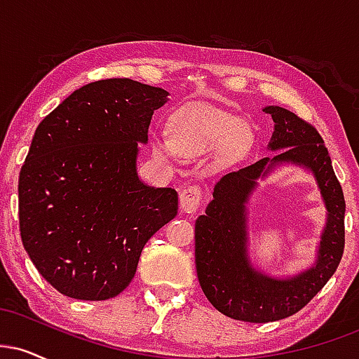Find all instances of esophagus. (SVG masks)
<instances>
[{
	"instance_id": "obj_1",
	"label": "esophagus",
	"mask_w": 359,
	"mask_h": 359,
	"mask_svg": "<svg viewBox=\"0 0 359 359\" xmlns=\"http://www.w3.org/2000/svg\"><path fill=\"white\" fill-rule=\"evenodd\" d=\"M203 189L199 185H191L180 192V209L184 212H196L203 201Z\"/></svg>"
}]
</instances>
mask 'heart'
Returning <instances> with one entry per match:
<instances>
[{"label":"heart","mask_w":359,"mask_h":359,"mask_svg":"<svg viewBox=\"0 0 359 359\" xmlns=\"http://www.w3.org/2000/svg\"><path fill=\"white\" fill-rule=\"evenodd\" d=\"M234 121L226 114L205 108H187L174 114L170 121V140L156 137L154 154L172 158L177 154L192 156L211 150L228 138Z\"/></svg>","instance_id":"1"}]
</instances>
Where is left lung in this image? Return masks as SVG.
<instances>
[{
	"label": "left lung",
	"instance_id": "left-lung-1",
	"mask_svg": "<svg viewBox=\"0 0 359 359\" xmlns=\"http://www.w3.org/2000/svg\"><path fill=\"white\" fill-rule=\"evenodd\" d=\"M263 111L275 123L269 147L282 151L221 177L205 214L196 221V269L204 295L221 314L257 324L294 316L334 275L344 251L346 211L343 189L319 131L280 106H266ZM280 163L307 166L315 174L328 208L316 265L285 280L255 271L245 253L244 204L256 179Z\"/></svg>",
	"mask_w": 359,
	"mask_h": 359
}]
</instances>
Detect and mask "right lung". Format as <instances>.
Instances as JSON below:
<instances>
[{
  "instance_id": "1",
  "label": "right lung",
  "mask_w": 359,
  "mask_h": 359,
  "mask_svg": "<svg viewBox=\"0 0 359 359\" xmlns=\"http://www.w3.org/2000/svg\"><path fill=\"white\" fill-rule=\"evenodd\" d=\"M167 90L102 79L74 90L36 126L20 170L23 248L62 295L116 297L135 277L143 246L174 219V189L138 179V142Z\"/></svg>"
}]
</instances>
